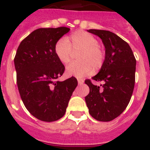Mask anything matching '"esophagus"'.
Listing matches in <instances>:
<instances>
[{"label":"esophagus","mask_w":150,"mask_h":150,"mask_svg":"<svg viewBox=\"0 0 150 150\" xmlns=\"http://www.w3.org/2000/svg\"><path fill=\"white\" fill-rule=\"evenodd\" d=\"M83 83H84V80H83V79H78V84H79V86L82 85Z\"/></svg>","instance_id":"esophagus-1"}]
</instances>
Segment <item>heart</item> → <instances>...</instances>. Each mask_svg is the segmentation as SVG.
Wrapping results in <instances>:
<instances>
[{"mask_svg": "<svg viewBox=\"0 0 150 150\" xmlns=\"http://www.w3.org/2000/svg\"><path fill=\"white\" fill-rule=\"evenodd\" d=\"M73 50L80 52L78 60L80 62L70 64L66 68L68 76L82 78L91 74L93 68L99 70L104 63L105 53L99 47L97 38L84 31H76L67 39L62 38L54 47L56 57L62 64L70 62Z\"/></svg>", "mask_w": 150, "mask_h": 150, "instance_id": "heart-1", "label": "heart"}]
</instances>
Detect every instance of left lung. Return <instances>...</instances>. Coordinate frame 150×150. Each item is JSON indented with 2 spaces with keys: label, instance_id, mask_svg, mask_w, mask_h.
Returning a JSON list of instances; mask_svg holds the SVG:
<instances>
[{
  "label": "left lung",
  "instance_id": "1",
  "mask_svg": "<svg viewBox=\"0 0 150 150\" xmlns=\"http://www.w3.org/2000/svg\"><path fill=\"white\" fill-rule=\"evenodd\" d=\"M88 32L102 39L105 59L97 75L92 77L103 82L94 86L85 81L90 88L85 97L89 114L99 121L114 120L126 109L130 101L135 81L136 59L127 42L108 30H88Z\"/></svg>",
  "mask_w": 150,
  "mask_h": 150
}]
</instances>
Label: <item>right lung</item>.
Returning a JSON list of instances; mask_svg holds the SVG:
<instances>
[{"label":"right lung","mask_w":150,"mask_h":150,"mask_svg":"<svg viewBox=\"0 0 150 150\" xmlns=\"http://www.w3.org/2000/svg\"><path fill=\"white\" fill-rule=\"evenodd\" d=\"M70 31L65 27L39 28L21 42L14 59L17 85L21 100L33 116L53 122L64 116L77 86L75 77L57 80L64 66L56 57L54 47Z\"/></svg>","instance_id":"1"}]
</instances>
